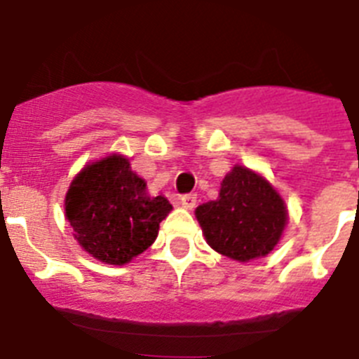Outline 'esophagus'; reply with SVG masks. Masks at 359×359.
Here are the masks:
<instances>
[{
	"instance_id": "1",
	"label": "esophagus",
	"mask_w": 359,
	"mask_h": 359,
	"mask_svg": "<svg viewBox=\"0 0 359 359\" xmlns=\"http://www.w3.org/2000/svg\"><path fill=\"white\" fill-rule=\"evenodd\" d=\"M196 201H198L196 194H187L180 198V205H182L183 208H187V210H192V208L196 207Z\"/></svg>"
}]
</instances>
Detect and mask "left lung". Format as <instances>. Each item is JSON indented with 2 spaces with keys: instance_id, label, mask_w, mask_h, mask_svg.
<instances>
[{
  "instance_id": "8db88e82",
  "label": "left lung",
  "mask_w": 359,
  "mask_h": 359,
  "mask_svg": "<svg viewBox=\"0 0 359 359\" xmlns=\"http://www.w3.org/2000/svg\"><path fill=\"white\" fill-rule=\"evenodd\" d=\"M286 201L255 170L233 165L224 176L215 201L196 208V219L208 246L231 261L266 257L287 224Z\"/></svg>"
}]
</instances>
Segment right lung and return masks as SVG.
Instances as JSON below:
<instances>
[{
    "label": "right lung",
    "instance_id": "1",
    "mask_svg": "<svg viewBox=\"0 0 359 359\" xmlns=\"http://www.w3.org/2000/svg\"><path fill=\"white\" fill-rule=\"evenodd\" d=\"M172 210L163 196H151L129 158L109 154L82 167L65 198V215L86 253L122 266L144 253Z\"/></svg>",
    "mask_w": 359,
    "mask_h": 359
}]
</instances>
